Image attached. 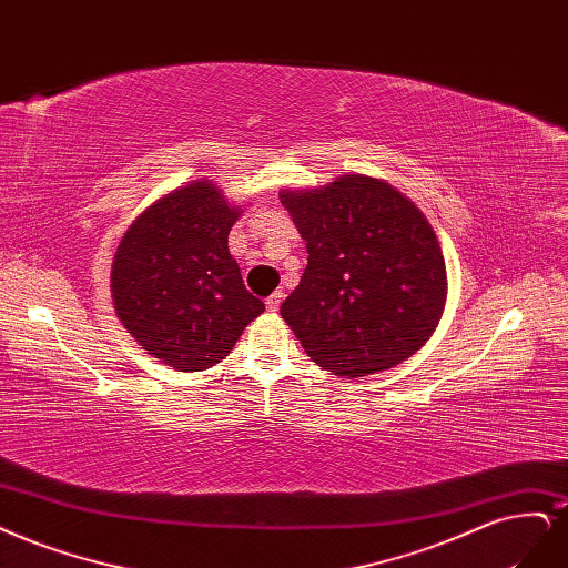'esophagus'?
I'll return each mask as SVG.
<instances>
[{
	"label": "esophagus",
	"instance_id": "34e87169",
	"mask_svg": "<svg viewBox=\"0 0 568 568\" xmlns=\"http://www.w3.org/2000/svg\"><path fill=\"white\" fill-rule=\"evenodd\" d=\"M282 301H284V293H282V291H275V293H272V296L265 301L267 312H277V310H280V305H282Z\"/></svg>",
	"mask_w": 568,
	"mask_h": 568
}]
</instances>
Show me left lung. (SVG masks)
<instances>
[{
	"mask_svg": "<svg viewBox=\"0 0 568 568\" xmlns=\"http://www.w3.org/2000/svg\"><path fill=\"white\" fill-rule=\"evenodd\" d=\"M307 248L282 317L307 357L359 378L418 352L444 315L448 280L433 225L397 187L343 173L320 187L280 190Z\"/></svg>",
	"mask_w": 568,
	"mask_h": 568,
	"instance_id": "obj_1",
	"label": "left lung"
}]
</instances>
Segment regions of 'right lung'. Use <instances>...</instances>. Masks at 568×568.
<instances>
[{
  "label": "right lung",
  "instance_id": "add662e5",
  "mask_svg": "<svg viewBox=\"0 0 568 568\" xmlns=\"http://www.w3.org/2000/svg\"><path fill=\"white\" fill-rule=\"evenodd\" d=\"M242 213L219 185L190 181L141 211L114 251L116 317L148 355L175 371L216 366L265 310L227 248Z\"/></svg>",
  "mask_w": 568,
  "mask_h": 568
}]
</instances>
